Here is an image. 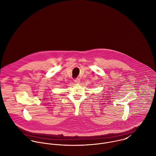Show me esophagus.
<instances>
[{"label": "esophagus", "instance_id": "esophagus-1", "mask_svg": "<svg viewBox=\"0 0 156 156\" xmlns=\"http://www.w3.org/2000/svg\"><path fill=\"white\" fill-rule=\"evenodd\" d=\"M80 79L79 78H76V79H74V82L76 83H79L80 82Z\"/></svg>", "mask_w": 156, "mask_h": 156}]
</instances>
